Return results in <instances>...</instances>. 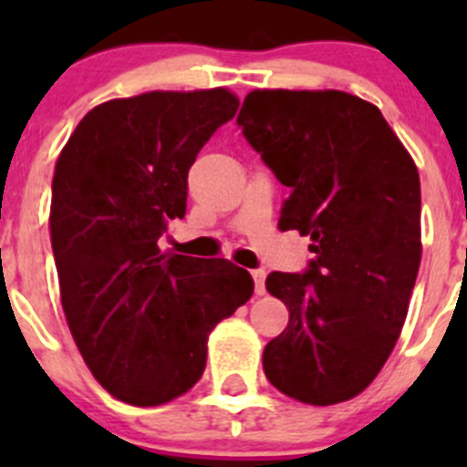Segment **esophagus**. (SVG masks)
Returning a JSON list of instances; mask_svg holds the SVG:
<instances>
[{
  "instance_id": "esophagus-1",
  "label": "esophagus",
  "mask_w": 467,
  "mask_h": 467,
  "mask_svg": "<svg viewBox=\"0 0 467 467\" xmlns=\"http://www.w3.org/2000/svg\"><path fill=\"white\" fill-rule=\"evenodd\" d=\"M250 274H253V280H254V292H257V295H264V292H266V285H264V280H266V271L254 269L250 271Z\"/></svg>"
}]
</instances>
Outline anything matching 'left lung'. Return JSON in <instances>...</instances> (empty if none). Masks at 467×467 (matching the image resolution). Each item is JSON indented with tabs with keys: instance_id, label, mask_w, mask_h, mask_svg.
I'll list each match as a JSON object with an SVG mask.
<instances>
[{
	"instance_id": "left-lung-1",
	"label": "left lung",
	"mask_w": 467,
	"mask_h": 467,
	"mask_svg": "<svg viewBox=\"0 0 467 467\" xmlns=\"http://www.w3.org/2000/svg\"><path fill=\"white\" fill-rule=\"evenodd\" d=\"M238 126L290 187L280 231L311 236L304 274L266 290L290 323L264 348V374L306 404L356 398L402 332L420 264V182L379 107L344 90H253Z\"/></svg>"
}]
</instances>
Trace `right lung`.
Returning a JSON list of instances; mask_svg holds the SVG:
<instances>
[{"label":"right lung","instance_id":"1","mask_svg":"<svg viewBox=\"0 0 467 467\" xmlns=\"http://www.w3.org/2000/svg\"><path fill=\"white\" fill-rule=\"evenodd\" d=\"M226 88L151 90L93 107L53 175L51 245L60 301L81 358L107 393L156 407L201 379L208 334L253 296L229 259L163 253L187 213V175L234 119Z\"/></svg>","mask_w":467,"mask_h":467}]
</instances>
